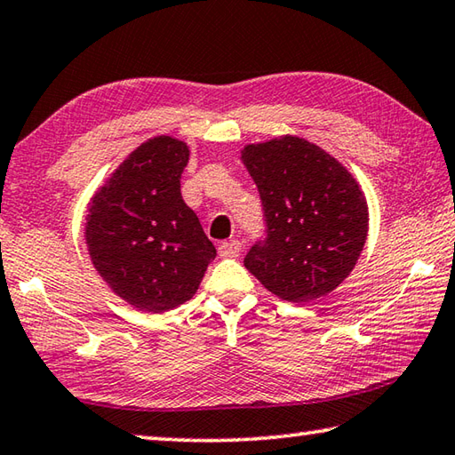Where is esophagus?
<instances>
[{"label":"esophagus","instance_id":"34e87169","mask_svg":"<svg viewBox=\"0 0 455 455\" xmlns=\"http://www.w3.org/2000/svg\"><path fill=\"white\" fill-rule=\"evenodd\" d=\"M243 251V244L238 241H228V243H222L219 246V256L220 259H235V256L241 254Z\"/></svg>","mask_w":455,"mask_h":455}]
</instances>
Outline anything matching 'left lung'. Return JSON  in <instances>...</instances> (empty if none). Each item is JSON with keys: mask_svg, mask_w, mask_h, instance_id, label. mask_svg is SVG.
Instances as JSON below:
<instances>
[{"mask_svg": "<svg viewBox=\"0 0 455 455\" xmlns=\"http://www.w3.org/2000/svg\"><path fill=\"white\" fill-rule=\"evenodd\" d=\"M241 161L259 187L268 236L244 267L286 302L336 291L356 267L368 236L358 180L324 148L296 135L249 143Z\"/></svg>", "mask_w": 455, "mask_h": 455, "instance_id": "1", "label": "left lung"}]
</instances>
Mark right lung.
Wrapping results in <instances>:
<instances>
[{
  "label": "right lung",
  "instance_id": "1",
  "mask_svg": "<svg viewBox=\"0 0 455 455\" xmlns=\"http://www.w3.org/2000/svg\"><path fill=\"white\" fill-rule=\"evenodd\" d=\"M188 145L147 139L91 196L85 244L107 286L131 307L164 312L191 300L217 251L180 196Z\"/></svg>",
  "mask_w": 455,
  "mask_h": 455
}]
</instances>
